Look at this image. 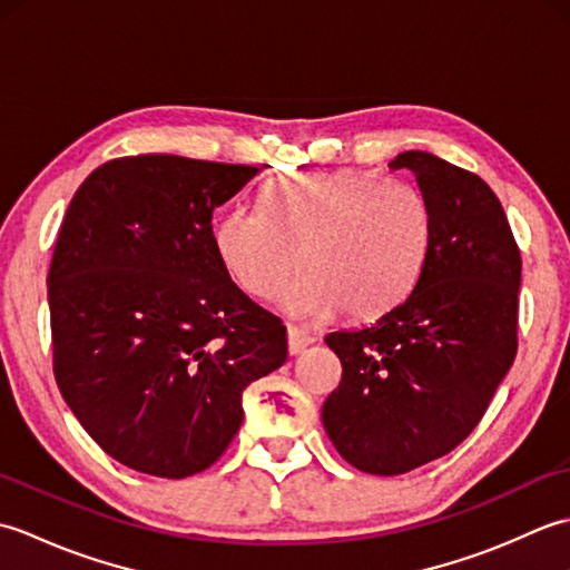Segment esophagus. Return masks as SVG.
<instances>
[{
	"label": "esophagus",
	"mask_w": 570,
	"mask_h": 570,
	"mask_svg": "<svg viewBox=\"0 0 570 570\" xmlns=\"http://www.w3.org/2000/svg\"><path fill=\"white\" fill-rule=\"evenodd\" d=\"M286 341H288V353H292V355H301V353H304V350L313 343V335L306 333V331L294 328V325H288Z\"/></svg>",
	"instance_id": "esophagus-1"
}]
</instances>
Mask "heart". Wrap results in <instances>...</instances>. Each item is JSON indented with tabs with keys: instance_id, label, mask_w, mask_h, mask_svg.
<instances>
[{
	"instance_id": "1",
	"label": "heart",
	"mask_w": 570,
	"mask_h": 570,
	"mask_svg": "<svg viewBox=\"0 0 570 570\" xmlns=\"http://www.w3.org/2000/svg\"><path fill=\"white\" fill-rule=\"evenodd\" d=\"M264 213L237 205L215 227V252L252 298H282L298 321L345 311L380 318L419 284L433 242L426 196L406 180L372 171H298L262 193Z\"/></svg>"
}]
</instances>
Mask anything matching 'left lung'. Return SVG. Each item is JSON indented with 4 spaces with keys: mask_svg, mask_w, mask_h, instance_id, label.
<instances>
[{
    "mask_svg": "<svg viewBox=\"0 0 570 570\" xmlns=\"http://www.w3.org/2000/svg\"><path fill=\"white\" fill-rule=\"evenodd\" d=\"M433 215L419 284L372 325L325 335L343 380L323 404L335 451L370 475L451 453L488 411L517 355L522 259L502 203L480 176L404 151Z\"/></svg>",
    "mask_w": 570,
    "mask_h": 570,
    "instance_id": "left-lung-1",
    "label": "left lung"
}]
</instances>
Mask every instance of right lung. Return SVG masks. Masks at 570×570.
<instances>
[{
  "mask_svg": "<svg viewBox=\"0 0 570 570\" xmlns=\"http://www.w3.org/2000/svg\"><path fill=\"white\" fill-rule=\"evenodd\" d=\"M259 168L141 154L82 180L51 272L53 372L107 455L156 478L210 468L242 426V392L286 362V328L242 294L213 213Z\"/></svg>",
  "mask_w": 570,
  "mask_h": 570,
  "instance_id": "right-lung-1",
  "label": "right lung"
}]
</instances>
